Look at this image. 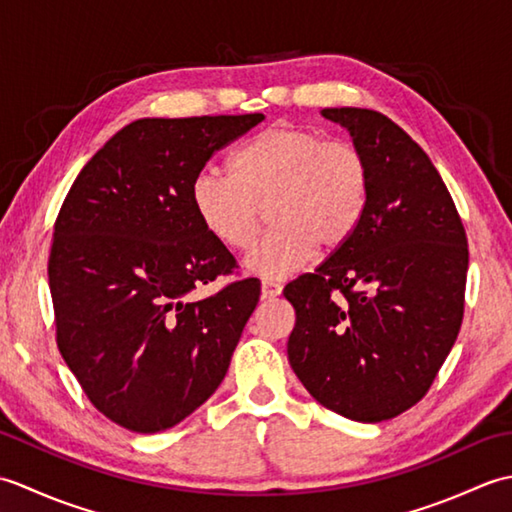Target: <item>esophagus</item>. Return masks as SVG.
Here are the masks:
<instances>
[{
	"mask_svg": "<svg viewBox=\"0 0 512 512\" xmlns=\"http://www.w3.org/2000/svg\"><path fill=\"white\" fill-rule=\"evenodd\" d=\"M279 295H281V284H277V281H270V279L262 281V297L264 299H275Z\"/></svg>",
	"mask_w": 512,
	"mask_h": 512,
	"instance_id": "1",
	"label": "esophagus"
}]
</instances>
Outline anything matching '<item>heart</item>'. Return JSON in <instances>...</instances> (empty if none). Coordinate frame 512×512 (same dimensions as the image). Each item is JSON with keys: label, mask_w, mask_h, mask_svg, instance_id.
I'll list each match as a JSON object with an SVG mask.
<instances>
[{"label": "heart", "mask_w": 512, "mask_h": 512, "mask_svg": "<svg viewBox=\"0 0 512 512\" xmlns=\"http://www.w3.org/2000/svg\"><path fill=\"white\" fill-rule=\"evenodd\" d=\"M367 195L361 151L292 123L268 127L239 147L231 173L202 169L189 187L202 228L228 250L250 248L268 206L273 228L244 262L248 273L266 279L295 273L319 246H343L363 220Z\"/></svg>", "instance_id": "b5f03b06"}]
</instances>
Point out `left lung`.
I'll return each instance as SVG.
<instances>
[{"label": "left lung", "instance_id": "8db88e82", "mask_svg": "<svg viewBox=\"0 0 512 512\" xmlns=\"http://www.w3.org/2000/svg\"><path fill=\"white\" fill-rule=\"evenodd\" d=\"M369 169L354 235L284 288L297 312L288 361L314 400L380 422L427 394L458 339L469 246L447 184L385 114L325 107Z\"/></svg>", "mask_w": 512, "mask_h": 512}]
</instances>
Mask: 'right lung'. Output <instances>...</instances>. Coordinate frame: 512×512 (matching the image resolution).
I'll return each mask as SVG.
<instances>
[{
  "label": "right lung",
  "instance_id": "add662e5",
  "mask_svg": "<svg viewBox=\"0 0 512 512\" xmlns=\"http://www.w3.org/2000/svg\"><path fill=\"white\" fill-rule=\"evenodd\" d=\"M264 114L140 118L76 176L54 222L48 279L57 345L105 418L156 433L209 400L259 301V279L189 295L235 270L189 187Z\"/></svg>",
  "mask_w": 512,
  "mask_h": 512
}]
</instances>
